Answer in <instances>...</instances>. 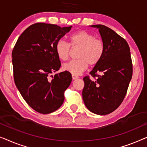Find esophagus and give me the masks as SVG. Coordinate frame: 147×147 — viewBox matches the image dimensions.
Returning a JSON list of instances; mask_svg holds the SVG:
<instances>
[{
  "instance_id": "1",
  "label": "esophagus",
  "mask_w": 147,
  "mask_h": 147,
  "mask_svg": "<svg viewBox=\"0 0 147 147\" xmlns=\"http://www.w3.org/2000/svg\"><path fill=\"white\" fill-rule=\"evenodd\" d=\"M72 78H73V80H76V79H78V76H76V75H74V74H73V75H72Z\"/></svg>"
}]
</instances>
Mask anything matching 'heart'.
I'll return each instance as SVG.
<instances>
[{
    "instance_id": "1",
    "label": "heart",
    "mask_w": 147,
    "mask_h": 147,
    "mask_svg": "<svg viewBox=\"0 0 147 147\" xmlns=\"http://www.w3.org/2000/svg\"><path fill=\"white\" fill-rule=\"evenodd\" d=\"M72 47H80L78 54V59L73 60L64 64L63 69L74 75H78L87 69L88 65L94 66L102 59L105 54V46L102 40L95 38L91 33L80 30L71 34L69 37ZM57 57L62 61H67L71 53L69 43L59 40L55 47Z\"/></svg>"
}]
</instances>
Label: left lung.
Instances as JSON below:
<instances>
[{"label": "left lung", "instance_id": "8db88e82", "mask_svg": "<svg viewBox=\"0 0 147 147\" xmlns=\"http://www.w3.org/2000/svg\"><path fill=\"white\" fill-rule=\"evenodd\" d=\"M91 26L98 28L105 51L90 73L96 79L83 78L82 98L90 112L105 115L115 111L125 98L133 75V63L125 39L105 25Z\"/></svg>", "mask_w": 147, "mask_h": 147}]
</instances>
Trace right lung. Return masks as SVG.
<instances>
[{
    "label": "right lung",
    "mask_w": 147,
    "mask_h": 147,
    "mask_svg": "<svg viewBox=\"0 0 147 147\" xmlns=\"http://www.w3.org/2000/svg\"><path fill=\"white\" fill-rule=\"evenodd\" d=\"M71 27L42 22L32 24L22 33L12 50L16 87L26 103L41 114L60 108L71 83V74L67 71L52 75L61 65L56 45Z\"/></svg>",
    "instance_id": "obj_1"
}]
</instances>
